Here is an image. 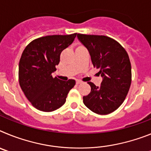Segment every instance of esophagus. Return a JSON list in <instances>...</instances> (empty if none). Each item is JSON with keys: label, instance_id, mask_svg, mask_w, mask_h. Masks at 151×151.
<instances>
[{"label": "esophagus", "instance_id": "1", "mask_svg": "<svg viewBox=\"0 0 151 151\" xmlns=\"http://www.w3.org/2000/svg\"><path fill=\"white\" fill-rule=\"evenodd\" d=\"M82 81H79V80H77V81H76L77 85H79V84H82Z\"/></svg>", "mask_w": 151, "mask_h": 151}]
</instances>
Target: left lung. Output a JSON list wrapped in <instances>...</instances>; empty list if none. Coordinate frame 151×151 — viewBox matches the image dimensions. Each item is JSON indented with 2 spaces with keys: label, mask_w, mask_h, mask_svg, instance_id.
<instances>
[{
  "label": "left lung",
  "mask_w": 151,
  "mask_h": 151,
  "mask_svg": "<svg viewBox=\"0 0 151 151\" xmlns=\"http://www.w3.org/2000/svg\"><path fill=\"white\" fill-rule=\"evenodd\" d=\"M77 37L103 78L99 87L88 82L91 89L83 97L84 104L97 114H109L120 106L129 92L132 82L129 55L120 44L107 36L77 34Z\"/></svg>",
  "instance_id": "1"
}]
</instances>
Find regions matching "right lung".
Returning <instances> with one entry per match:
<instances>
[{
	"label": "right lung",
	"instance_id": "1",
	"mask_svg": "<svg viewBox=\"0 0 151 151\" xmlns=\"http://www.w3.org/2000/svg\"><path fill=\"white\" fill-rule=\"evenodd\" d=\"M76 33L67 35H47L29 44L19 63V82L27 99L34 107L51 112L66 102L69 91L76 81H61L53 78L61 52L71 45Z\"/></svg>",
	"mask_w": 151,
	"mask_h": 151
}]
</instances>
